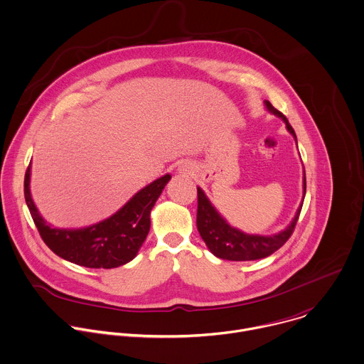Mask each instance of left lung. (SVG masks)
Returning a JSON list of instances; mask_svg holds the SVG:
<instances>
[{
	"mask_svg": "<svg viewBox=\"0 0 364 364\" xmlns=\"http://www.w3.org/2000/svg\"><path fill=\"white\" fill-rule=\"evenodd\" d=\"M265 107L285 122L288 132L294 136L298 146L295 130L289 124L288 119L279 110H277L268 100H265ZM305 194H306V177L304 171V197ZM197 197H198V208H197L198 232L203 241L205 242L207 248L217 258L228 259V261H254V259H262L272 255L292 235L304 205V198H302V203L296 210V214L292 218L291 224L281 232L274 235H252L231 227L225 221V218L215 210V207L211 204V201L200 187H197Z\"/></svg>",
	"mask_w": 364,
	"mask_h": 364,
	"instance_id": "1",
	"label": "left lung"
}]
</instances>
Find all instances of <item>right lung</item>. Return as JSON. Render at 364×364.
Masks as SVG:
<instances>
[{"label": "right lung", "mask_w": 364, "mask_h": 364, "mask_svg": "<svg viewBox=\"0 0 364 364\" xmlns=\"http://www.w3.org/2000/svg\"><path fill=\"white\" fill-rule=\"evenodd\" d=\"M170 178V174H164L154 180L113 215L83 228H56L42 218L31 196V163L25 173L23 194L39 235L53 254L80 267L110 269L137 255L150 231L151 208Z\"/></svg>", "instance_id": "right-lung-1"}]
</instances>
